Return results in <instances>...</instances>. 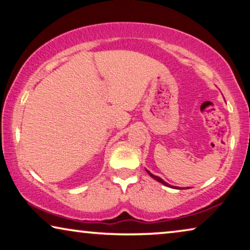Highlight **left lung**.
Listing matches in <instances>:
<instances>
[{"instance_id":"1","label":"left lung","mask_w":250,"mask_h":250,"mask_svg":"<svg viewBox=\"0 0 250 250\" xmlns=\"http://www.w3.org/2000/svg\"><path fill=\"white\" fill-rule=\"evenodd\" d=\"M147 173H148L149 175H150V176H151L152 178H154V180H156V181H158V182H159V183H162V184H164V185H166V186H170L169 184H167L165 181H163L161 177H158V176H155V175H152V174H151L150 172H148V170H147Z\"/></svg>"}]
</instances>
